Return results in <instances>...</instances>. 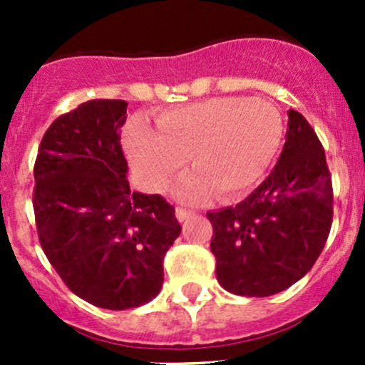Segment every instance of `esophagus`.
Returning <instances> with one entry per match:
<instances>
[{
  "label": "esophagus",
  "instance_id": "obj_1",
  "mask_svg": "<svg viewBox=\"0 0 365 365\" xmlns=\"http://www.w3.org/2000/svg\"><path fill=\"white\" fill-rule=\"evenodd\" d=\"M194 215L192 210H185V208H176V219L180 220V222H183V220L190 219V217Z\"/></svg>",
  "mask_w": 365,
  "mask_h": 365
}]
</instances>
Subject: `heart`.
Here are the masks:
<instances>
[{"mask_svg": "<svg viewBox=\"0 0 365 365\" xmlns=\"http://www.w3.org/2000/svg\"><path fill=\"white\" fill-rule=\"evenodd\" d=\"M284 139V121L270 102L213 97L157 116V130L134 120L125 130L128 159L150 190H164L185 159L196 173L176 185L185 201H222L252 190L272 168Z\"/></svg>", "mask_w": 365, "mask_h": 365, "instance_id": "obj_1", "label": "heart"}]
</instances>
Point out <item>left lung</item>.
Segmentation results:
<instances>
[{
	"instance_id": "obj_1",
	"label": "left lung",
	"mask_w": 365,
	"mask_h": 365,
	"mask_svg": "<svg viewBox=\"0 0 365 365\" xmlns=\"http://www.w3.org/2000/svg\"><path fill=\"white\" fill-rule=\"evenodd\" d=\"M332 178L309 121L288 111L281 157L268 178L237 206L206 217L219 284L240 297L284 292L312 268L329 238Z\"/></svg>"
}]
</instances>
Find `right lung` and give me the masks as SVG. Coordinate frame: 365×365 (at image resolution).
Masks as SVG:
<instances>
[{"label": "right lung", "instance_id": "1", "mask_svg": "<svg viewBox=\"0 0 365 365\" xmlns=\"http://www.w3.org/2000/svg\"><path fill=\"white\" fill-rule=\"evenodd\" d=\"M125 101H88L51 123L35 169L38 240L72 293L111 311L159 295L165 252L178 238L175 208L132 192L120 128Z\"/></svg>", "mask_w": 365, "mask_h": 365}]
</instances>
